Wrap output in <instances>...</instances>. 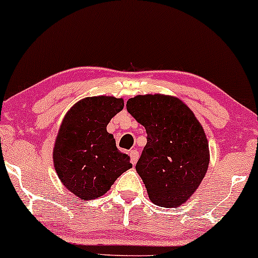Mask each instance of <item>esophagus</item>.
Here are the masks:
<instances>
[{"mask_svg":"<svg viewBox=\"0 0 258 258\" xmlns=\"http://www.w3.org/2000/svg\"><path fill=\"white\" fill-rule=\"evenodd\" d=\"M130 155V161H132L133 164H135L139 160V152L137 151V150H132V151L129 152Z\"/></svg>","mask_w":258,"mask_h":258,"instance_id":"34e87169","label":"esophagus"}]
</instances>
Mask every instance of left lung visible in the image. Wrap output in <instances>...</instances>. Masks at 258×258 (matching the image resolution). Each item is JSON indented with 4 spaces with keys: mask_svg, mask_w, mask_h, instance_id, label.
I'll use <instances>...</instances> for the list:
<instances>
[{
    "mask_svg": "<svg viewBox=\"0 0 258 258\" xmlns=\"http://www.w3.org/2000/svg\"><path fill=\"white\" fill-rule=\"evenodd\" d=\"M126 109L146 129L147 143L135 168L150 200L178 207L196 191L210 163L201 124L179 98L164 95L129 98Z\"/></svg>",
    "mask_w": 258,
    "mask_h": 258,
    "instance_id": "obj_1",
    "label": "left lung"
}]
</instances>
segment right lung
I'll return each instance as SVG.
<instances>
[{"instance_id": "add662e5", "label": "right lung", "mask_w": 258, "mask_h": 258, "mask_svg": "<svg viewBox=\"0 0 258 258\" xmlns=\"http://www.w3.org/2000/svg\"><path fill=\"white\" fill-rule=\"evenodd\" d=\"M124 107L121 98L86 97L66 114L57 135L53 163L63 185L82 200L105 195L118 176L133 167L130 157L107 133L109 120Z\"/></svg>"}]
</instances>
